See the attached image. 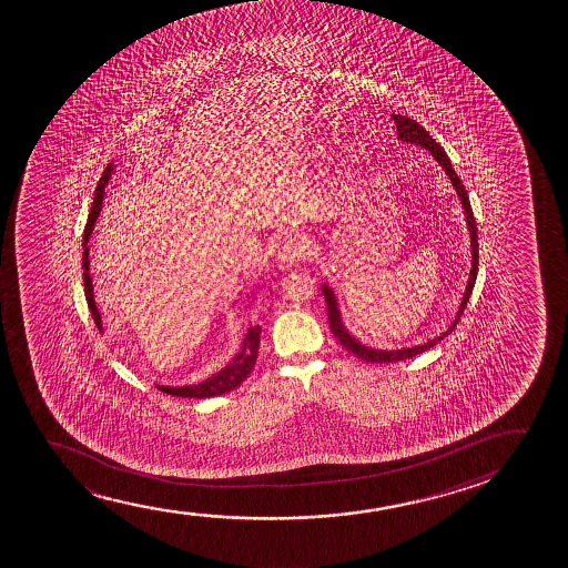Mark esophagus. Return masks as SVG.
<instances>
[{
    "label": "esophagus",
    "instance_id": "34e87169",
    "mask_svg": "<svg viewBox=\"0 0 568 568\" xmlns=\"http://www.w3.org/2000/svg\"><path fill=\"white\" fill-rule=\"evenodd\" d=\"M308 256V244L301 236H287L281 244L280 254H277V264L283 270L301 264Z\"/></svg>",
    "mask_w": 568,
    "mask_h": 568
}]
</instances>
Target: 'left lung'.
I'll use <instances>...</instances> for the list:
<instances>
[{"label": "left lung", "instance_id": "obj_1", "mask_svg": "<svg viewBox=\"0 0 568 568\" xmlns=\"http://www.w3.org/2000/svg\"><path fill=\"white\" fill-rule=\"evenodd\" d=\"M392 120H394V124L397 128V135H399V140L409 141V143H417L420 148L428 149L433 155H435L436 161L443 164L444 171L446 174L450 176L452 184L456 187V192H458L459 200H462V205H464V210H466L467 217V226H469V234H471V254H474V262H471V275H469V281H467L466 295H464V301H462V306H459L458 318L456 322L452 324L450 329L446 332V334L440 335V337H436L433 342L425 343V345H419V347H412V349H402V351H376L371 349V347H365V345H361V343L355 339V337H351L349 332L343 327L342 318H339V311H337V304H335V296L332 291L327 287H322V293L326 296L327 304V320H329V327H332V332H334L335 337H337V342L342 343L345 349L351 351L353 355H357L358 358H363L366 363H397V361H405V358L415 357V355H420L423 351L430 349L433 345L444 339L446 335L454 332V327L458 324V320L462 318V314L466 311L467 301H469V295H471V291H474L475 277H477V265H479V244H477V225H475L474 211H471V205H469V197H467L466 187L462 184V180H459L456 171L452 169L450 159L446 155V151H444L435 140H433V135H428L427 130L423 128V125L417 124L415 120L412 118L402 116V114H392Z\"/></svg>", "mask_w": 568, "mask_h": 568}]
</instances>
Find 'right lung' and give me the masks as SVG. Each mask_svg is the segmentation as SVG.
Returning <instances> with one entry per match:
<instances>
[{"label":"right lung","mask_w":568,"mask_h":568,"mask_svg":"<svg viewBox=\"0 0 568 568\" xmlns=\"http://www.w3.org/2000/svg\"><path fill=\"white\" fill-rule=\"evenodd\" d=\"M112 172V166L104 169L101 180H99V186L94 190L93 205H91V213L87 219L85 233H83V285H85L87 304H89V311L93 316L94 324L99 329H102L101 314L97 311V304L93 298V285H91V277H89V248H87V242L89 236L93 233L94 221L99 217V211L102 207V194H104V184L109 182V174ZM260 334L262 329L260 326H254L250 329L244 343H242V351L236 355L233 363L226 366L225 371H221L217 376H213L210 381L202 382V384H195V386H184V388H166V386H159L161 392H166L171 396L179 397H203L221 396L226 392H233L239 388L242 382L248 378V374L252 373V368L256 365L257 349H260Z\"/></svg>","instance_id":"1"}]
</instances>
